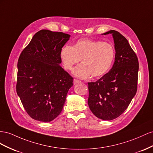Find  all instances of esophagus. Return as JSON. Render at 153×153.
Here are the masks:
<instances>
[{
	"mask_svg": "<svg viewBox=\"0 0 153 153\" xmlns=\"http://www.w3.org/2000/svg\"><path fill=\"white\" fill-rule=\"evenodd\" d=\"M73 82H74V85H77V84H78V83H80L81 81L78 80V79H74Z\"/></svg>",
	"mask_w": 153,
	"mask_h": 153,
	"instance_id": "1",
	"label": "esophagus"
}]
</instances>
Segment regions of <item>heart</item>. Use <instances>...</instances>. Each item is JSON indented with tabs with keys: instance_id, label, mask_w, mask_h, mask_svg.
<instances>
[{
	"instance_id": "b5f03b06",
	"label": "heart",
	"mask_w": 153,
	"mask_h": 153,
	"mask_svg": "<svg viewBox=\"0 0 153 153\" xmlns=\"http://www.w3.org/2000/svg\"><path fill=\"white\" fill-rule=\"evenodd\" d=\"M63 67L72 71L81 59L82 64L74 71L80 78L102 77L110 71L115 56V50L110 43L90 39H81L72 46L65 45L60 51Z\"/></svg>"
}]
</instances>
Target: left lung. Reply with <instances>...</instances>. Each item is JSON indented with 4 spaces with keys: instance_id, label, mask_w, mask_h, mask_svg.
<instances>
[{
    "instance_id": "8db88e82",
    "label": "left lung",
    "mask_w": 153,
    "mask_h": 153,
    "mask_svg": "<svg viewBox=\"0 0 153 153\" xmlns=\"http://www.w3.org/2000/svg\"><path fill=\"white\" fill-rule=\"evenodd\" d=\"M108 34L114 40L115 62L99 80L88 82V104L99 119L111 120L123 114L137 93L139 63L127 39L115 30L104 33Z\"/></svg>"
}]
</instances>
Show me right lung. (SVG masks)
<instances>
[{"label": "right lung", "instance_id": "1", "mask_svg": "<svg viewBox=\"0 0 153 153\" xmlns=\"http://www.w3.org/2000/svg\"><path fill=\"white\" fill-rule=\"evenodd\" d=\"M69 34L42 29L18 60L16 93L32 119L48 123L62 112L73 77L60 66V51Z\"/></svg>", "mask_w": 153, "mask_h": 153}]
</instances>
